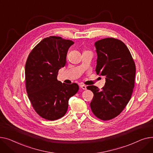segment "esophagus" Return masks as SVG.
<instances>
[{
    "instance_id": "esophagus-1",
    "label": "esophagus",
    "mask_w": 153,
    "mask_h": 153,
    "mask_svg": "<svg viewBox=\"0 0 153 153\" xmlns=\"http://www.w3.org/2000/svg\"><path fill=\"white\" fill-rule=\"evenodd\" d=\"M79 86H80L81 88H82L83 89H84V90H86V89H87L86 86H85V85H81Z\"/></svg>"
}]
</instances>
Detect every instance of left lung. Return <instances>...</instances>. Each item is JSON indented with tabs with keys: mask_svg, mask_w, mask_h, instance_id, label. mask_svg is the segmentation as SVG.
I'll list each match as a JSON object with an SVG mask.
<instances>
[{
	"mask_svg": "<svg viewBox=\"0 0 153 153\" xmlns=\"http://www.w3.org/2000/svg\"><path fill=\"white\" fill-rule=\"evenodd\" d=\"M94 46L96 74L105 76V83L101 90L93 85L87 87L94 94L90 107L97 118L108 120L119 115L129 102L136 67L130 51L122 41L105 38L96 41Z\"/></svg>",
	"mask_w": 153,
	"mask_h": 153,
	"instance_id": "1",
	"label": "left lung"
}]
</instances>
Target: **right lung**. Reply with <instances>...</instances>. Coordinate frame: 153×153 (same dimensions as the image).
<instances>
[{
    "instance_id": "1",
    "label": "right lung",
    "mask_w": 153,
    "mask_h": 153,
    "mask_svg": "<svg viewBox=\"0 0 153 153\" xmlns=\"http://www.w3.org/2000/svg\"><path fill=\"white\" fill-rule=\"evenodd\" d=\"M74 44L58 36L46 38L27 59L26 91L35 111L46 120L62 117L67 111L70 97L79 89L76 83H62L57 79L59 70L65 65L68 50Z\"/></svg>"
}]
</instances>
